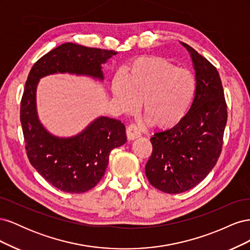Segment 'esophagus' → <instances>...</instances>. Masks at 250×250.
I'll list each match as a JSON object with an SVG mask.
<instances>
[{
  "label": "esophagus",
  "instance_id": "1",
  "mask_svg": "<svg viewBox=\"0 0 250 250\" xmlns=\"http://www.w3.org/2000/svg\"><path fill=\"white\" fill-rule=\"evenodd\" d=\"M126 133H127V139L129 141H133L141 137V131L138 128V126H135L134 124H130L127 127Z\"/></svg>",
  "mask_w": 250,
  "mask_h": 250
}]
</instances>
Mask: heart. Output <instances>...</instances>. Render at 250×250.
I'll use <instances>...</instances> for the list:
<instances>
[{
  "instance_id": "b5f03b06",
  "label": "heart",
  "mask_w": 250,
  "mask_h": 250,
  "mask_svg": "<svg viewBox=\"0 0 250 250\" xmlns=\"http://www.w3.org/2000/svg\"><path fill=\"white\" fill-rule=\"evenodd\" d=\"M112 95L121 110L134 112L143 102L147 122L168 129L187 115L195 99L194 74L160 57H144L132 63L125 77L112 81Z\"/></svg>"
}]
</instances>
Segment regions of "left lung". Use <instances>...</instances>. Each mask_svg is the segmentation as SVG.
<instances>
[{"label":"left lung","mask_w":250,"mask_h":250,"mask_svg":"<svg viewBox=\"0 0 250 250\" xmlns=\"http://www.w3.org/2000/svg\"><path fill=\"white\" fill-rule=\"evenodd\" d=\"M197 81L195 99L180 122L155 132L146 164L149 183L165 193L178 194L197 186L213 170L221 153L228 110L220 76L207 58L185 42Z\"/></svg>","instance_id":"left-lung-1"}]
</instances>
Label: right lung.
<instances>
[{
	"instance_id": "1",
	"label": "right lung",
	"mask_w": 250,
	"mask_h": 250,
	"mask_svg": "<svg viewBox=\"0 0 250 250\" xmlns=\"http://www.w3.org/2000/svg\"><path fill=\"white\" fill-rule=\"evenodd\" d=\"M117 52L65 42L37 60L28 75L21 102V123L30 163L58 190L84 193L103 177L112 149L126 143L121 121L100 116L72 137L51 133L41 122L36 89L42 78L71 74L103 82L102 64Z\"/></svg>"
}]
</instances>
